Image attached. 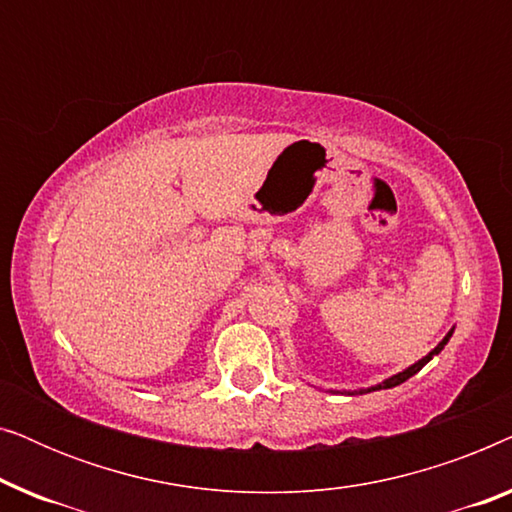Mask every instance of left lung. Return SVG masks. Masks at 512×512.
I'll return each instance as SVG.
<instances>
[{"instance_id": "obj_1", "label": "left lung", "mask_w": 512, "mask_h": 512, "mask_svg": "<svg viewBox=\"0 0 512 512\" xmlns=\"http://www.w3.org/2000/svg\"><path fill=\"white\" fill-rule=\"evenodd\" d=\"M450 338H452V331L445 335V338H443V342H440V345H438L436 349H433V352H431L429 356H424V359H422V361H417V363H415V366H410L408 370H403V373H398V375H394V377H389V380H384L382 384H377V387H375V389H391V387H396V384H401V382H405V380H410V377H412V375H415V373H419V370H422V368L426 366V363H429V361L433 359V356H436V354H440V349H443V347L447 345V340H450ZM370 391H373V389H370ZM359 394H366V391H359Z\"/></svg>"}]
</instances>
